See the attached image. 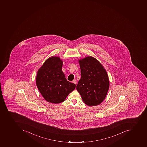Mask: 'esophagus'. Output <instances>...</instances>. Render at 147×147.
Masks as SVG:
<instances>
[{
	"mask_svg": "<svg viewBox=\"0 0 147 147\" xmlns=\"http://www.w3.org/2000/svg\"><path fill=\"white\" fill-rule=\"evenodd\" d=\"M73 83H74V84H77L76 80H73Z\"/></svg>",
	"mask_w": 147,
	"mask_h": 147,
	"instance_id": "obj_1",
	"label": "esophagus"
}]
</instances>
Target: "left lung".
Masks as SVG:
<instances>
[{"label":"left lung","instance_id":"1","mask_svg":"<svg viewBox=\"0 0 147 147\" xmlns=\"http://www.w3.org/2000/svg\"><path fill=\"white\" fill-rule=\"evenodd\" d=\"M79 61L81 79L77 85V90L87 105H98L105 98L109 90L107 73L101 63L93 57H86Z\"/></svg>","mask_w":147,"mask_h":147}]
</instances>
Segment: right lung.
<instances>
[{"label": "right lung", "mask_w": 147, "mask_h": 147, "mask_svg": "<svg viewBox=\"0 0 147 147\" xmlns=\"http://www.w3.org/2000/svg\"><path fill=\"white\" fill-rule=\"evenodd\" d=\"M63 61L52 57L45 61L36 76V85L47 102L58 104L63 102L76 85L67 81L62 69Z\"/></svg>", "instance_id": "right-lung-1"}]
</instances>
